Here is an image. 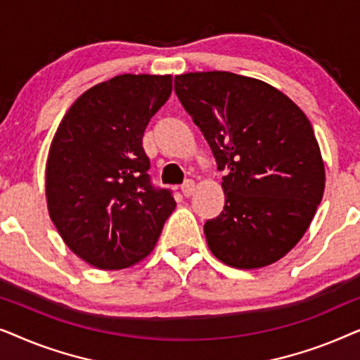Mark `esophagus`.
<instances>
[{
    "mask_svg": "<svg viewBox=\"0 0 360 360\" xmlns=\"http://www.w3.org/2000/svg\"><path fill=\"white\" fill-rule=\"evenodd\" d=\"M195 191V181L193 180H186L184 185H181V193L185 196H191Z\"/></svg>",
    "mask_w": 360,
    "mask_h": 360,
    "instance_id": "1",
    "label": "esophagus"
}]
</instances>
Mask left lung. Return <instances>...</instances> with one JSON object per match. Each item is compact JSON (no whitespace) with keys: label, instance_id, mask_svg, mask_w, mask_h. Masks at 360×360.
I'll list each match as a JSON object with an SVG mask.
<instances>
[{"label":"left lung","instance_id":"8db88e82","mask_svg":"<svg viewBox=\"0 0 360 360\" xmlns=\"http://www.w3.org/2000/svg\"><path fill=\"white\" fill-rule=\"evenodd\" d=\"M175 93L213 150L224 208L205 223L208 248L236 269L287 255L324 193V162L311 122L287 95L231 72L175 77Z\"/></svg>","mask_w":360,"mask_h":360}]
</instances>
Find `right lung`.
Returning <instances> with one entry per match:
<instances>
[{"label": "right lung", "mask_w": 360, "mask_h": 360, "mask_svg": "<svg viewBox=\"0 0 360 360\" xmlns=\"http://www.w3.org/2000/svg\"><path fill=\"white\" fill-rule=\"evenodd\" d=\"M170 93L172 75H117L78 96L57 127L46 165L49 216L93 267L139 264L175 210L170 191L150 185L142 147Z\"/></svg>", "instance_id": "1"}]
</instances>
